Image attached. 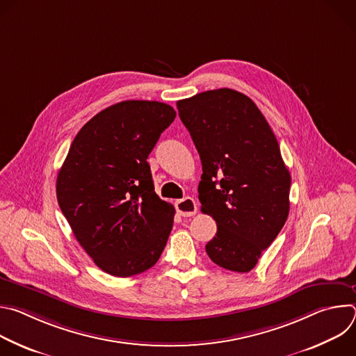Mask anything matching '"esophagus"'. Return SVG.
I'll use <instances>...</instances> for the list:
<instances>
[{
  "label": "esophagus",
  "instance_id": "34e87169",
  "mask_svg": "<svg viewBox=\"0 0 356 356\" xmlns=\"http://www.w3.org/2000/svg\"><path fill=\"white\" fill-rule=\"evenodd\" d=\"M176 210L181 217H191L197 213V204L191 197H186L181 200H177L175 202Z\"/></svg>",
  "mask_w": 356,
  "mask_h": 356
}]
</instances>
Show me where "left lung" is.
Segmentation results:
<instances>
[{
  "label": "left lung",
  "instance_id": "8db88e82",
  "mask_svg": "<svg viewBox=\"0 0 356 356\" xmlns=\"http://www.w3.org/2000/svg\"><path fill=\"white\" fill-rule=\"evenodd\" d=\"M177 110L201 159V211L217 222L207 255L224 269L246 273L290 210L291 177L277 139L257 104L231 88L180 99Z\"/></svg>",
  "mask_w": 356,
  "mask_h": 356
}]
</instances>
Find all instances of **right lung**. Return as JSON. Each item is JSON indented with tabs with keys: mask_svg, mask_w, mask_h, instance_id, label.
I'll return each mask as SVG.
<instances>
[{
	"mask_svg": "<svg viewBox=\"0 0 356 356\" xmlns=\"http://www.w3.org/2000/svg\"><path fill=\"white\" fill-rule=\"evenodd\" d=\"M176 111L129 99L94 115L76 135L56 180L59 207L94 264L128 277L154 266L175 207L155 193L147 156Z\"/></svg>",
	"mask_w": 356,
	"mask_h": 356,
	"instance_id": "obj_1",
	"label": "right lung"
}]
</instances>
